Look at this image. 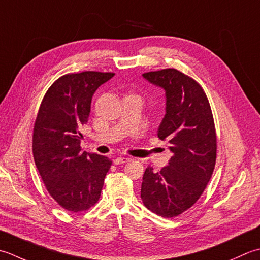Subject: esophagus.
<instances>
[{
	"label": "esophagus",
	"instance_id": "1",
	"mask_svg": "<svg viewBox=\"0 0 260 260\" xmlns=\"http://www.w3.org/2000/svg\"><path fill=\"white\" fill-rule=\"evenodd\" d=\"M130 160H131V158L123 156V157H118V158H115V159L113 160V162L115 164V165H121V164L128 162V161H130Z\"/></svg>",
	"mask_w": 260,
	"mask_h": 260
}]
</instances>
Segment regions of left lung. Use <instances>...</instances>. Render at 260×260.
I'll list each match as a JSON object with an SVG mask.
<instances>
[{
  "label": "left lung",
  "instance_id": "1",
  "mask_svg": "<svg viewBox=\"0 0 260 260\" xmlns=\"http://www.w3.org/2000/svg\"><path fill=\"white\" fill-rule=\"evenodd\" d=\"M165 89L166 114L158 138L167 141L173 156L168 166L142 177L141 200L153 213L174 218L188 210L204 192L216 159L213 115L202 86L175 68L142 74Z\"/></svg>",
  "mask_w": 260,
  "mask_h": 260
}]
</instances>
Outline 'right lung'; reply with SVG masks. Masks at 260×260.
<instances>
[{
  "label": "right lung",
  "instance_id": "right-lung-1",
  "mask_svg": "<svg viewBox=\"0 0 260 260\" xmlns=\"http://www.w3.org/2000/svg\"><path fill=\"white\" fill-rule=\"evenodd\" d=\"M113 73L82 72L59 77L45 94L32 136L36 166L50 197L71 212L98 202L112 165L108 157L82 151L81 130L87 123L95 91Z\"/></svg>",
  "mask_w": 260,
  "mask_h": 260
}]
</instances>
